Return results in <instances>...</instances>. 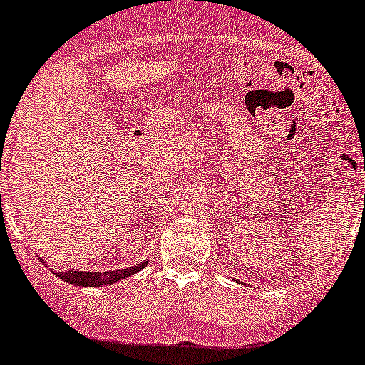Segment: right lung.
Instances as JSON below:
<instances>
[{
    "label": "right lung",
    "mask_w": 365,
    "mask_h": 365,
    "mask_svg": "<svg viewBox=\"0 0 365 365\" xmlns=\"http://www.w3.org/2000/svg\"><path fill=\"white\" fill-rule=\"evenodd\" d=\"M148 264V261L144 263L136 264V267H129V268H122V270H115V272H75V270H66V272H59L57 277H61L63 281L70 282V284L75 286H101V284H113V282L122 281V279L129 277V275L136 274V272H140L142 268Z\"/></svg>",
    "instance_id": "right-lung-1"
}]
</instances>
